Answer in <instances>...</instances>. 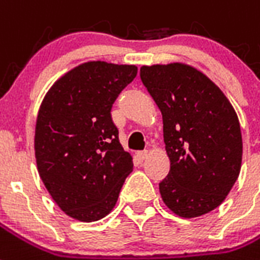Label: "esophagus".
I'll return each mask as SVG.
<instances>
[{
	"label": "esophagus",
	"instance_id": "obj_1",
	"mask_svg": "<svg viewBox=\"0 0 260 260\" xmlns=\"http://www.w3.org/2000/svg\"><path fill=\"white\" fill-rule=\"evenodd\" d=\"M148 154H149L148 150H141V152H137V157L140 158L141 161H144L145 158L148 157Z\"/></svg>",
	"mask_w": 260,
	"mask_h": 260
}]
</instances>
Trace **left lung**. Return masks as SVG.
<instances>
[{"instance_id":"obj_1","label":"left lung","mask_w":260,"mask_h":260,"mask_svg":"<svg viewBox=\"0 0 260 260\" xmlns=\"http://www.w3.org/2000/svg\"><path fill=\"white\" fill-rule=\"evenodd\" d=\"M141 81L162 115L170 174L160 194L171 212L194 218L224 202L243 156L239 118L222 90L186 63L142 66Z\"/></svg>"}]
</instances>
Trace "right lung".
<instances>
[{"instance_id": "add662e5", "label": "right lung", "mask_w": 260, "mask_h": 260, "mask_svg": "<svg viewBox=\"0 0 260 260\" xmlns=\"http://www.w3.org/2000/svg\"><path fill=\"white\" fill-rule=\"evenodd\" d=\"M137 70L134 65L85 62L58 78L40 104L38 172L51 198L74 220L92 222L107 216L133 171L111 108Z\"/></svg>"}]
</instances>
